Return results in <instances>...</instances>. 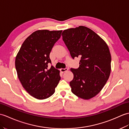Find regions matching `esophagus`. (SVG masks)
I'll list each match as a JSON object with an SVG mask.
<instances>
[{"instance_id":"esophagus-1","label":"esophagus","mask_w":129,"mask_h":129,"mask_svg":"<svg viewBox=\"0 0 129 129\" xmlns=\"http://www.w3.org/2000/svg\"><path fill=\"white\" fill-rule=\"evenodd\" d=\"M68 70V68H64V69H62L61 68L60 69V71L62 72V73H64V72L67 71Z\"/></svg>"}]
</instances>
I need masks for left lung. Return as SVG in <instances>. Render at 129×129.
Listing matches in <instances>:
<instances>
[{
	"mask_svg": "<svg viewBox=\"0 0 129 129\" xmlns=\"http://www.w3.org/2000/svg\"><path fill=\"white\" fill-rule=\"evenodd\" d=\"M62 36L72 58H80L79 67L70 69L74 74L70 82L71 92L89 100L101 91L109 79L111 69L109 48L97 34L85 26L65 29Z\"/></svg>",
	"mask_w": 129,
	"mask_h": 129,
	"instance_id": "8db88e82",
	"label": "left lung"
}]
</instances>
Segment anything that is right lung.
I'll use <instances>...</instances> for the list:
<instances>
[{
  "mask_svg": "<svg viewBox=\"0 0 129 129\" xmlns=\"http://www.w3.org/2000/svg\"><path fill=\"white\" fill-rule=\"evenodd\" d=\"M62 31L38 30L27 38L15 59V68L21 83L28 93L38 100L55 92L60 76L51 65L50 53L61 37Z\"/></svg>",
  "mask_w": 129,
  "mask_h": 129,
  "instance_id": "right-lung-1",
  "label": "right lung"
}]
</instances>
